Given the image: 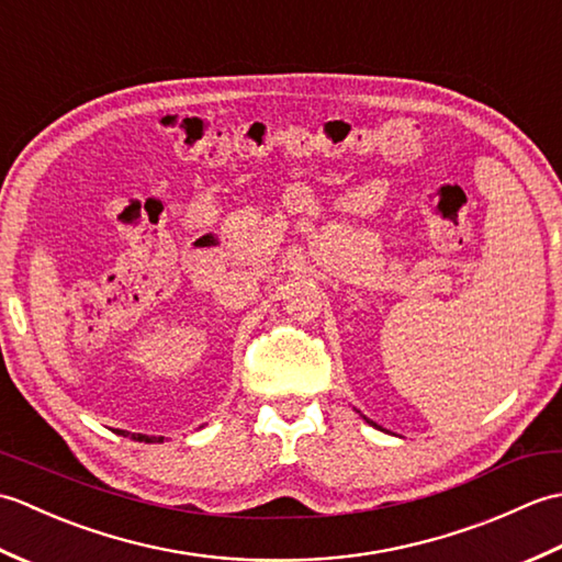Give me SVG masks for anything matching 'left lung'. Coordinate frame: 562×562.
<instances>
[{"label":"left lung","mask_w":562,"mask_h":562,"mask_svg":"<svg viewBox=\"0 0 562 562\" xmlns=\"http://www.w3.org/2000/svg\"><path fill=\"white\" fill-rule=\"evenodd\" d=\"M362 417H364V415H362ZM364 420H367V423H369V425H372V427H376V429H381V427H379V425H376V423H372V420H369V417H364Z\"/></svg>","instance_id":"obj_1"}]
</instances>
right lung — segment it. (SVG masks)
I'll return each mask as SVG.
<instances>
[{
    "mask_svg": "<svg viewBox=\"0 0 562 562\" xmlns=\"http://www.w3.org/2000/svg\"><path fill=\"white\" fill-rule=\"evenodd\" d=\"M115 435H121V437H130V439H135V441H145V445H161L164 441V437H149V435H139V432H127V429H113Z\"/></svg>",
    "mask_w": 562,
    "mask_h": 562,
    "instance_id": "right-lung-1",
    "label": "right lung"
}]
</instances>
